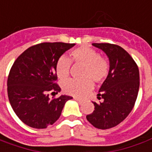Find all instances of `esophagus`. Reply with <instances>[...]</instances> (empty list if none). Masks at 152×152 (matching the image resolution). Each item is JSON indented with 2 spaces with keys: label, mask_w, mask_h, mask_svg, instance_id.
Returning <instances> with one entry per match:
<instances>
[{
  "label": "esophagus",
  "mask_w": 152,
  "mask_h": 152,
  "mask_svg": "<svg viewBox=\"0 0 152 152\" xmlns=\"http://www.w3.org/2000/svg\"><path fill=\"white\" fill-rule=\"evenodd\" d=\"M74 99L76 100V102H79V103H82V102H83V100H81V99H80V98H78V97H74Z\"/></svg>",
  "instance_id": "obj_1"
}]
</instances>
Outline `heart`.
Here are the masks:
<instances>
[{"label":"heart","instance_id":"b5f03b06","mask_svg":"<svg viewBox=\"0 0 152 152\" xmlns=\"http://www.w3.org/2000/svg\"><path fill=\"white\" fill-rule=\"evenodd\" d=\"M72 62L84 66L81 77L84 80H68L62 85L66 94L83 97L93 88L94 82L101 84L106 80L110 74V62L102 56L97 50L89 46H81L71 51ZM71 61L65 57H61L56 63V72L60 80H66L70 75Z\"/></svg>","mask_w":152,"mask_h":152}]
</instances>
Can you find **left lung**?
<instances>
[{"label": "left lung", "instance_id": "1", "mask_svg": "<svg viewBox=\"0 0 152 152\" xmlns=\"http://www.w3.org/2000/svg\"><path fill=\"white\" fill-rule=\"evenodd\" d=\"M109 57L110 74L99 90L97 98L102 102H93L95 110L86 119L98 129H110L127 117L137 101L140 75L136 61L122 47L110 43H93Z\"/></svg>", "mask_w": 152, "mask_h": 152}]
</instances>
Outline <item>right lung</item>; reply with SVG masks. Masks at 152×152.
<instances>
[{
  "mask_svg": "<svg viewBox=\"0 0 152 152\" xmlns=\"http://www.w3.org/2000/svg\"><path fill=\"white\" fill-rule=\"evenodd\" d=\"M75 44L43 42L29 47L13 63L7 79L11 106L19 119L28 126L44 129L61 116L65 103L72 96L58 93L56 63Z\"/></svg>",
  "mask_w": 152,
  "mask_h": 152,
  "instance_id": "add662e5",
  "label": "right lung"
}]
</instances>
